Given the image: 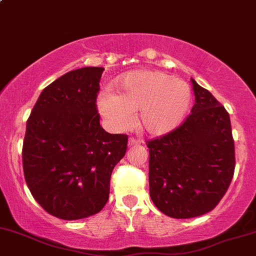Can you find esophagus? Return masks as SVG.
<instances>
[{
  "label": "esophagus",
  "instance_id": "esophagus-1",
  "mask_svg": "<svg viewBox=\"0 0 256 256\" xmlns=\"http://www.w3.org/2000/svg\"><path fill=\"white\" fill-rule=\"evenodd\" d=\"M142 143H143V140L134 138V137H130V140H128V146H130V147H132V146L142 144Z\"/></svg>",
  "mask_w": 256,
  "mask_h": 256
}]
</instances>
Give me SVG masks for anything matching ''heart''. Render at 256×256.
Wrapping results in <instances>:
<instances>
[{"instance_id":"1","label":"heart","mask_w":256,"mask_h":256,"mask_svg":"<svg viewBox=\"0 0 256 256\" xmlns=\"http://www.w3.org/2000/svg\"><path fill=\"white\" fill-rule=\"evenodd\" d=\"M192 92L184 81L162 72H137L128 75L115 94L103 92L98 110L116 128L130 124L132 112L140 110V122L148 132L165 134L184 119Z\"/></svg>"}]
</instances>
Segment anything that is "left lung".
I'll use <instances>...</instances> for the list:
<instances>
[{
	"label": "left lung",
	"mask_w": 256,
	"mask_h": 256,
	"mask_svg": "<svg viewBox=\"0 0 256 256\" xmlns=\"http://www.w3.org/2000/svg\"><path fill=\"white\" fill-rule=\"evenodd\" d=\"M196 103L182 125L147 142L150 194L162 214L190 218L212 212L234 174V141L224 106L192 78Z\"/></svg>",
	"instance_id": "left-lung-1"
}]
</instances>
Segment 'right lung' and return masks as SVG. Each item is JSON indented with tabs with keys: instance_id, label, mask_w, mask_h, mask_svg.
I'll use <instances>...</instances> for the list:
<instances>
[{
	"instance_id": "add662e5",
	"label": "right lung",
	"mask_w": 256,
	"mask_h": 256,
	"mask_svg": "<svg viewBox=\"0 0 256 256\" xmlns=\"http://www.w3.org/2000/svg\"><path fill=\"white\" fill-rule=\"evenodd\" d=\"M103 70L85 66L53 81L26 122L25 181L35 200L63 220L103 209L112 172L128 148L126 134L106 132L100 124L96 100Z\"/></svg>"
}]
</instances>
